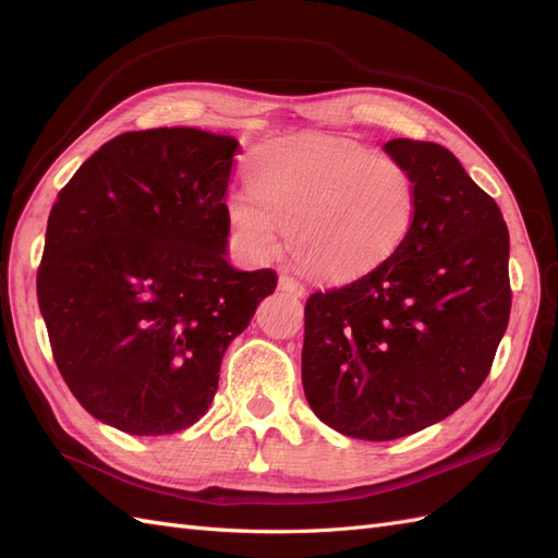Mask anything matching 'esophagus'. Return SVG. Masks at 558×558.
<instances>
[{"mask_svg":"<svg viewBox=\"0 0 558 558\" xmlns=\"http://www.w3.org/2000/svg\"><path fill=\"white\" fill-rule=\"evenodd\" d=\"M279 289H281V291H286V293L295 295V298H302V295L307 293V291H305V286H302L298 279L289 277V275H281V277H279Z\"/></svg>","mask_w":558,"mask_h":558,"instance_id":"1","label":"esophagus"}]
</instances>
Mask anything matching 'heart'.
Returning <instances> with one entry per match:
<instances>
[{
  "instance_id": "heart-1",
  "label": "heart",
  "mask_w": 558,
  "mask_h": 558,
  "mask_svg": "<svg viewBox=\"0 0 558 558\" xmlns=\"http://www.w3.org/2000/svg\"><path fill=\"white\" fill-rule=\"evenodd\" d=\"M248 191L226 199L234 238L253 258L277 256L281 232L293 258L326 281H351L386 263L414 221L408 167L340 137L260 146L246 167Z\"/></svg>"
}]
</instances>
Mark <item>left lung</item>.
I'll return each mask as SVG.
<instances>
[{"label":"left lung","instance_id":"1","mask_svg":"<svg viewBox=\"0 0 558 558\" xmlns=\"http://www.w3.org/2000/svg\"><path fill=\"white\" fill-rule=\"evenodd\" d=\"M414 221L391 258L305 305L302 386L337 433L386 442L475 396L510 320V232L451 150L393 140Z\"/></svg>","mask_w":558,"mask_h":558}]
</instances>
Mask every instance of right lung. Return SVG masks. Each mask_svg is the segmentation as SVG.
Wrapping results in <instances>:
<instances>
[{
	"instance_id": "1",
	"label": "right lung",
	"mask_w": 558,
	"mask_h": 558,
	"mask_svg": "<svg viewBox=\"0 0 558 558\" xmlns=\"http://www.w3.org/2000/svg\"><path fill=\"white\" fill-rule=\"evenodd\" d=\"M238 140L195 128L118 134L48 216L39 310L81 408L130 435H167L209 410L228 344L277 272L226 260Z\"/></svg>"
}]
</instances>
